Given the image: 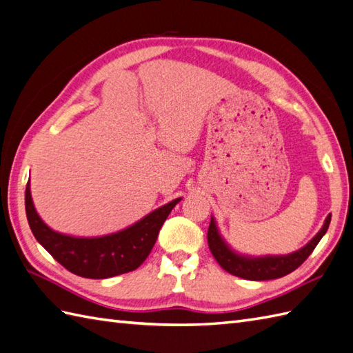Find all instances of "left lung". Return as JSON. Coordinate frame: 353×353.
Instances as JSON below:
<instances>
[{"mask_svg":"<svg viewBox=\"0 0 353 353\" xmlns=\"http://www.w3.org/2000/svg\"><path fill=\"white\" fill-rule=\"evenodd\" d=\"M330 223H331V214L326 217L325 225L319 230V234H317L304 248H301V250L292 254L279 256V257L268 256V257H257V259H252V257L235 254L234 252L229 250V247L225 243H223L214 220H211L210 223L208 235L206 236H208V245L214 259L219 262V265L223 270L232 274V276L241 277L245 280L262 281V280L285 277L292 271H295L298 266L303 265L307 257L313 253L316 245L319 244L322 236L325 235V232L328 230Z\"/></svg>","mask_w":353,"mask_h":353,"instance_id":"8db88e82","label":"left lung"}]
</instances>
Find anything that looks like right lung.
<instances>
[{
    "label": "right lung",
    "instance_id": "right-lung-1",
    "mask_svg": "<svg viewBox=\"0 0 353 353\" xmlns=\"http://www.w3.org/2000/svg\"><path fill=\"white\" fill-rule=\"evenodd\" d=\"M179 201L181 197L118 234L73 238L49 229L34 208L30 183L25 190V211L32 235L65 270L85 279H109L139 268L156 244L163 223Z\"/></svg>",
    "mask_w": 353,
    "mask_h": 353
}]
</instances>
